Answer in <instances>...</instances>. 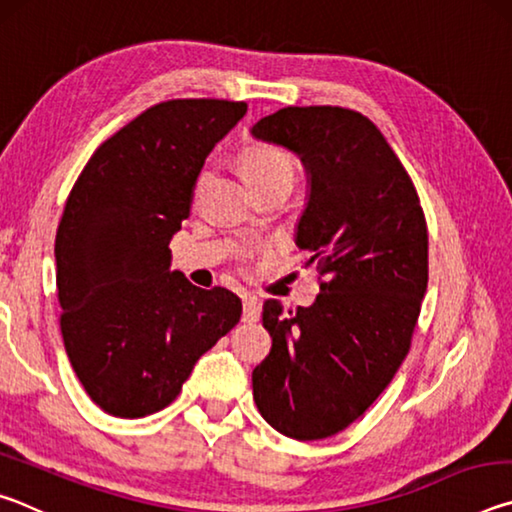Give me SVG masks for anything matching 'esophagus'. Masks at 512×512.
<instances>
[{
  "label": "esophagus",
  "mask_w": 512,
  "mask_h": 512,
  "mask_svg": "<svg viewBox=\"0 0 512 512\" xmlns=\"http://www.w3.org/2000/svg\"><path fill=\"white\" fill-rule=\"evenodd\" d=\"M241 305H244V320H246V323H255V320L259 318V311H262V302H259V298L246 293V296L241 298Z\"/></svg>",
  "instance_id": "1"
}]
</instances>
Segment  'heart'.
<instances>
[{"instance_id":"heart-1","label":"heart","mask_w":512,"mask_h":512,"mask_svg":"<svg viewBox=\"0 0 512 512\" xmlns=\"http://www.w3.org/2000/svg\"><path fill=\"white\" fill-rule=\"evenodd\" d=\"M239 171L248 185H259L273 178L293 180V162L282 151L264 144H253L241 153Z\"/></svg>"}]
</instances>
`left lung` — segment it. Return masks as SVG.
Segmentation results:
<instances>
[{"label":"left lung","mask_w":512,"mask_h":512,"mask_svg":"<svg viewBox=\"0 0 512 512\" xmlns=\"http://www.w3.org/2000/svg\"><path fill=\"white\" fill-rule=\"evenodd\" d=\"M250 135L305 167L296 246L320 271L314 305L282 314L264 302L273 345L253 397L273 429L320 440L363 415L409 354L429 280L427 221L409 173L359 112L282 108Z\"/></svg>","instance_id":"left-lung-1"}]
</instances>
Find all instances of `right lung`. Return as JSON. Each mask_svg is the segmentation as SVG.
<instances>
[{
    "label": "right lung",
    "mask_w": 512,
    "mask_h": 512,
    "mask_svg": "<svg viewBox=\"0 0 512 512\" xmlns=\"http://www.w3.org/2000/svg\"><path fill=\"white\" fill-rule=\"evenodd\" d=\"M246 108L158 103L94 151L67 198L54 248L60 332L76 377L110 415L169 406L196 361L239 323L235 293L171 271L169 241L189 216L205 158Z\"/></svg>",
    "instance_id": "obj_1"
}]
</instances>
